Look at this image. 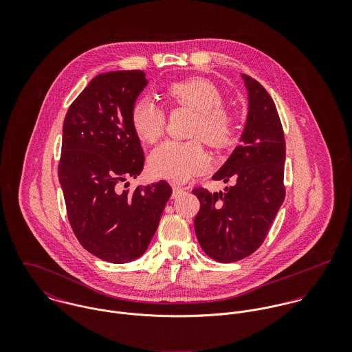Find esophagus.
Wrapping results in <instances>:
<instances>
[{
  "label": "esophagus",
  "mask_w": 352,
  "mask_h": 352,
  "mask_svg": "<svg viewBox=\"0 0 352 352\" xmlns=\"http://www.w3.org/2000/svg\"><path fill=\"white\" fill-rule=\"evenodd\" d=\"M172 188H173V198L179 197L182 192H184L186 190H188V187H183V186H179V184H173Z\"/></svg>",
  "instance_id": "esophagus-1"
}]
</instances>
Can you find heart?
Returning <instances> with one entry per match:
<instances>
[{
  "label": "heart",
  "mask_w": 352,
  "mask_h": 352,
  "mask_svg": "<svg viewBox=\"0 0 352 352\" xmlns=\"http://www.w3.org/2000/svg\"><path fill=\"white\" fill-rule=\"evenodd\" d=\"M166 96L173 104L197 112L192 135L201 137L214 148H226L234 142L236 123L233 115L222 105L225 96L210 80L192 77L170 84ZM131 126L144 142H155L165 130V112L148 98L135 101L130 112ZM210 157L199 141H165L149 155V170L155 177L170 182H187L204 172Z\"/></svg>",
  "instance_id": "b5f03b06"
}]
</instances>
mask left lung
<instances>
[{"mask_svg": "<svg viewBox=\"0 0 352 352\" xmlns=\"http://www.w3.org/2000/svg\"><path fill=\"white\" fill-rule=\"evenodd\" d=\"M248 115L240 142L214 180L234 186L225 192L195 188L201 201L194 228L201 250L219 263L241 260L264 241L285 201L286 145L275 102L268 92L247 74Z\"/></svg>", "mask_w": 352, "mask_h": 352, "instance_id": "8db88e82", "label": "left lung"}]
</instances>
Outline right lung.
I'll return each mask as SVG.
<instances>
[{
  "mask_svg": "<svg viewBox=\"0 0 352 352\" xmlns=\"http://www.w3.org/2000/svg\"><path fill=\"white\" fill-rule=\"evenodd\" d=\"M148 82L142 70L96 76L70 105L62 129L58 176L69 222L87 251L113 264L145 253L172 195L164 180L120 187L144 169L130 112Z\"/></svg>",
  "mask_w": 352,
  "mask_h": 352,
  "instance_id": "obj_1",
  "label": "right lung"
}]
</instances>
